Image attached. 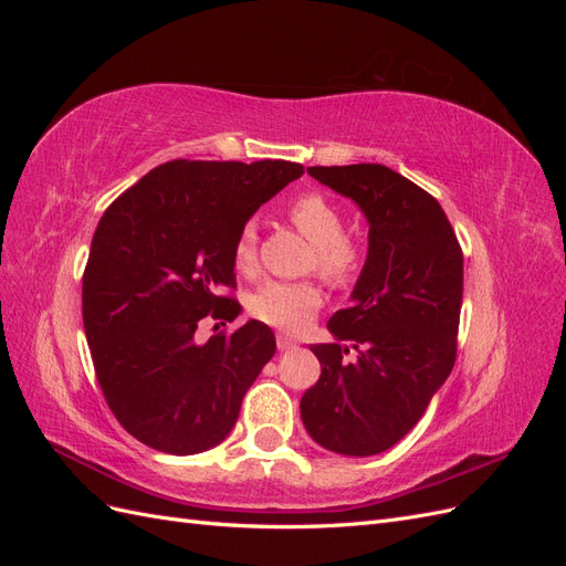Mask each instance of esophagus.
<instances>
[{
  "label": "esophagus",
  "mask_w": 566,
  "mask_h": 566,
  "mask_svg": "<svg viewBox=\"0 0 566 566\" xmlns=\"http://www.w3.org/2000/svg\"><path fill=\"white\" fill-rule=\"evenodd\" d=\"M276 345L281 352H287V349H295L297 347V339H293L290 335H279L276 337Z\"/></svg>",
  "instance_id": "esophagus-1"
}]
</instances>
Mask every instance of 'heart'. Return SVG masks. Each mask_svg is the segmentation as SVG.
I'll return each instance as SVG.
<instances>
[{
    "mask_svg": "<svg viewBox=\"0 0 566 566\" xmlns=\"http://www.w3.org/2000/svg\"><path fill=\"white\" fill-rule=\"evenodd\" d=\"M287 217L300 233L312 241L310 264L325 281L335 285L349 283L364 262V250L347 235L345 214L323 193L310 191L297 196L287 208ZM233 264L238 271L252 273L256 266V231L245 224L235 235ZM321 287L312 281H264L250 297V312L273 328L287 333L304 331L321 310Z\"/></svg>",
    "mask_w": 566,
    "mask_h": 566,
    "instance_id": "heart-1",
    "label": "heart"
}]
</instances>
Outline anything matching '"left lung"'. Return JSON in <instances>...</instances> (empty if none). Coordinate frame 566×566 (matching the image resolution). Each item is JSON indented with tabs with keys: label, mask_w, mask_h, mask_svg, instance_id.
<instances>
[{
	"label": "left lung",
	"mask_w": 566,
	"mask_h": 566,
	"mask_svg": "<svg viewBox=\"0 0 566 566\" xmlns=\"http://www.w3.org/2000/svg\"><path fill=\"white\" fill-rule=\"evenodd\" d=\"M368 219V256L352 304L331 316L337 342L314 345L318 382L300 413L323 449L366 458L399 443L455 364L462 250L441 205L385 165L310 167ZM347 340L357 352L346 358Z\"/></svg>",
	"instance_id": "left-lung-1"
}]
</instances>
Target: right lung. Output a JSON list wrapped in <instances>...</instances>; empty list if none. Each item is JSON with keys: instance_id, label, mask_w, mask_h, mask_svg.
<instances>
[{"instance_id": "right-lung-1", "label": "right lung", "mask_w": 566, "mask_h": 566, "mask_svg": "<svg viewBox=\"0 0 566 566\" xmlns=\"http://www.w3.org/2000/svg\"><path fill=\"white\" fill-rule=\"evenodd\" d=\"M302 172L285 160H172L101 217L82 276L84 333L108 408L146 447L193 455L233 430L276 337L262 321L208 342L196 331L241 314L221 295L235 287V235Z\"/></svg>"}]
</instances>
